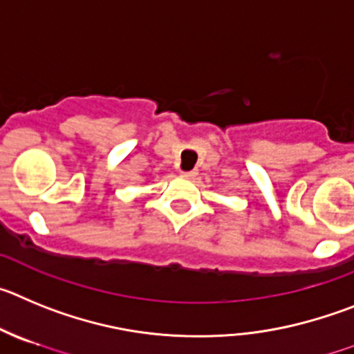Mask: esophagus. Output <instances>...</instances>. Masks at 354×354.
Returning a JSON list of instances; mask_svg holds the SVG:
<instances>
[{
    "instance_id": "34e87169",
    "label": "esophagus",
    "mask_w": 354,
    "mask_h": 354,
    "mask_svg": "<svg viewBox=\"0 0 354 354\" xmlns=\"http://www.w3.org/2000/svg\"><path fill=\"white\" fill-rule=\"evenodd\" d=\"M181 174H183L185 178H190V180H192V178L197 176V171H183Z\"/></svg>"
}]
</instances>
